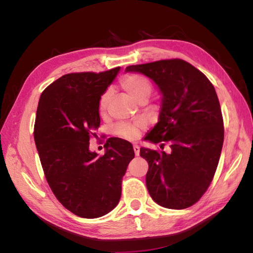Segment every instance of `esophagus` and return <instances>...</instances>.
<instances>
[{
    "label": "esophagus",
    "instance_id": "1",
    "mask_svg": "<svg viewBox=\"0 0 253 253\" xmlns=\"http://www.w3.org/2000/svg\"><path fill=\"white\" fill-rule=\"evenodd\" d=\"M132 148H134L135 155H136V156H138V155H139V151H140V148H139L138 145H134V146H132Z\"/></svg>",
    "mask_w": 253,
    "mask_h": 253
}]
</instances>
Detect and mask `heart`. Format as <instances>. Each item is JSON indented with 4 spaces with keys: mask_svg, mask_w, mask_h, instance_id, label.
<instances>
[{
    "mask_svg": "<svg viewBox=\"0 0 253 253\" xmlns=\"http://www.w3.org/2000/svg\"><path fill=\"white\" fill-rule=\"evenodd\" d=\"M122 87L124 88L128 95H129L132 99L138 101V99L147 96L149 97L152 91V87L149 81L145 78L143 76L139 75H127L122 79ZM111 92L109 90L105 91L102 93L99 104H98V108H99L100 114H104L107 106H108V102L110 100ZM145 127V123L143 122H137V123H121L118 124L115 128L116 130V134L119 135L123 138L126 139H136L137 137L139 136L140 130Z\"/></svg>",
    "mask_w": 253,
    "mask_h": 253,
    "instance_id": "obj_1",
    "label": "heart"
}]
</instances>
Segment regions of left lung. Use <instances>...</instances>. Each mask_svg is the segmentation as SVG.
Wrapping results in <instances>:
<instances>
[{
	"label": "left lung",
	"mask_w": 253,
	"mask_h": 253,
	"mask_svg": "<svg viewBox=\"0 0 253 253\" xmlns=\"http://www.w3.org/2000/svg\"><path fill=\"white\" fill-rule=\"evenodd\" d=\"M156 84L162 95L158 123L145 140L169 143L170 153L140 148L148 163L146 186L163 208L186 209L202 198L219 164L224 138L215 89L202 72L181 59L129 66Z\"/></svg>",
	"instance_id": "1"
}]
</instances>
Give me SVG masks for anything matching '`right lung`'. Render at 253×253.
<instances>
[{
	"instance_id": "1",
	"label": "right lung",
	"mask_w": 253,
	"mask_h": 253,
	"mask_svg": "<svg viewBox=\"0 0 253 253\" xmlns=\"http://www.w3.org/2000/svg\"><path fill=\"white\" fill-rule=\"evenodd\" d=\"M119 70L62 76L44 89L38 105L34 142L46 181L63 207L85 219L116 208L135 156L132 145L117 137L106 140L102 156L89 149L100 125L99 99Z\"/></svg>"
}]
</instances>
